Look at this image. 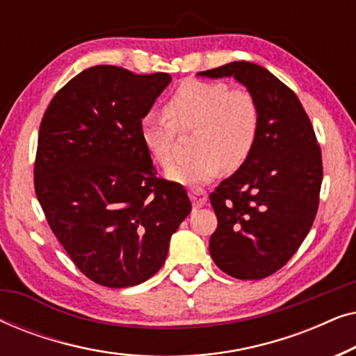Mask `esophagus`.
I'll use <instances>...</instances> for the list:
<instances>
[{
	"mask_svg": "<svg viewBox=\"0 0 356 356\" xmlns=\"http://www.w3.org/2000/svg\"><path fill=\"white\" fill-rule=\"evenodd\" d=\"M189 197H191L194 206L201 207L207 201V191L202 188H191V191H189Z\"/></svg>",
	"mask_w": 356,
	"mask_h": 356,
	"instance_id": "obj_1",
	"label": "esophagus"
}]
</instances>
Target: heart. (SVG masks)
<instances>
[{"mask_svg":"<svg viewBox=\"0 0 356 356\" xmlns=\"http://www.w3.org/2000/svg\"><path fill=\"white\" fill-rule=\"evenodd\" d=\"M261 110L246 87L225 82L188 79L165 102L163 113L149 111L140 120V139L155 162H173L177 131L194 129L191 160L168 170V178L183 184L206 183L222 172L240 168L250 159L259 136Z\"/></svg>","mask_w":356,"mask_h":356,"instance_id":"b5f03b06","label":"heart"}]
</instances>
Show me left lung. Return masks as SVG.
Masks as SVG:
<instances>
[{
  "label": "left lung",
  "mask_w": 356,
  "mask_h": 356,
  "mask_svg": "<svg viewBox=\"0 0 356 356\" xmlns=\"http://www.w3.org/2000/svg\"><path fill=\"white\" fill-rule=\"evenodd\" d=\"M199 74L233 76L259 104L254 150L211 193L218 223L209 251L225 274L241 280L264 279L290 261L313 227L323 154L298 97L266 67L233 61Z\"/></svg>",
  "instance_id": "1"
}]
</instances>
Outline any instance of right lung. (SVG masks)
<instances>
[{
    "label": "right lung",
    "instance_id": "obj_1",
    "mask_svg": "<svg viewBox=\"0 0 356 356\" xmlns=\"http://www.w3.org/2000/svg\"><path fill=\"white\" fill-rule=\"evenodd\" d=\"M172 77L99 65L63 86L43 115L33 188L48 225L77 269L124 289L163 266L191 202L159 178L140 120Z\"/></svg>",
    "mask_w": 356,
    "mask_h": 356
}]
</instances>
